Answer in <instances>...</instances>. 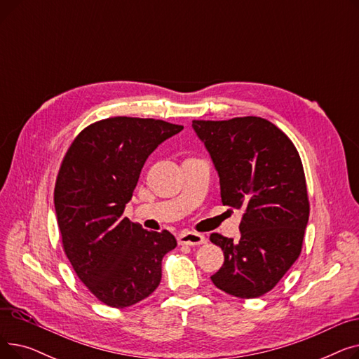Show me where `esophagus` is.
Masks as SVG:
<instances>
[{"instance_id":"1","label":"esophagus","mask_w":359,"mask_h":359,"mask_svg":"<svg viewBox=\"0 0 359 359\" xmlns=\"http://www.w3.org/2000/svg\"><path fill=\"white\" fill-rule=\"evenodd\" d=\"M177 241H179V244H187V246H199V244H203L206 241V238L203 234L186 231V233L179 234Z\"/></svg>"}]
</instances>
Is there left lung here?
Wrapping results in <instances>:
<instances>
[{
  "label": "left lung",
  "mask_w": 359,
  "mask_h": 359,
  "mask_svg": "<svg viewBox=\"0 0 359 359\" xmlns=\"http://www.w3.org/2000/svg\"><path fill=\"white\" fill-rule=\"evenodd\" d=\"M219 176L222 205L243 210L236 243L218 233L210 240L224 252L211 276L221 291L238 298L269 292L298 259L310 215L303 163L272 122L244 116L194 121Z\"/></svg>",
  "instance_id": "1"
}]
</instances>
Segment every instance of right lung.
Masks as SVG:
<instances>
[{
    "mask_svg": "<svg viewBox=\"0 0 359 359\" xmlns=\"http://www.w3.org/2000/svg\"><path fill=\"white\" fill-rule=\"evenodd\" d=\"M182 125L111 116L84 128L62 158L53 202L62 248L88 291L125 309L160 285L161 260L175 236L148 231L123 217L148 156Z\"/></svg>",
    "mask_w": 359,
    "mask_h": 359,
    "instance_id": "right-lung-1",
    "label": "right lung"
}]
</instances>
